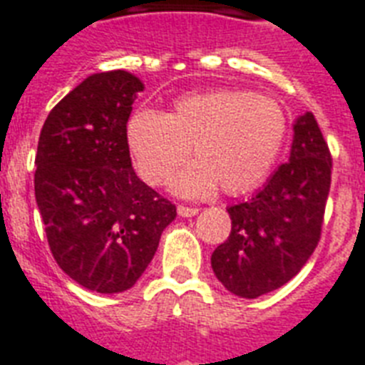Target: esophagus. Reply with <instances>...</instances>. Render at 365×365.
Masks as SVG:
<instances>
[{"label": "esophagus", "mask_w": 365, "mask_h": 365, "mask_svg": "<svg viewBox=\"0 0 365 365\" xmlns=\"http://www.w3.org/2000/svg\"><path fill=\"white\" fill-rule=\"evenodd\" d=\"M178 214L182 217H191V216H197L199 214V208H195V206H185V205H180L178 206Z\"/></svg>", "instance_id": "34e87169"}]
</instances>
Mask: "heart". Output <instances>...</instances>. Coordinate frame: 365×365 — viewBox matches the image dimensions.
I'll list each match as a JSON object with an SVG mask.
<instances>
[{"instance_id":"obj_1","label":"heart","mask_w":365,"mask_h":365,"mask_svg":"<svg viewBox=\"0 0 365 365\" xmlns=\"http://www.w3.org/2000/svg\"><path fill=\"white\" fill-rule=\"evenodd\" d=\"M288 136L282 104L244 88L183 94L168 113L140 110L126 125V142L140 176L163 185L193 148L197 157L172 182L182 195H206L220 185L239 195L265 180Z\"/></svg>"}]
</instances>
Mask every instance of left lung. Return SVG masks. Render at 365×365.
<instances>
[{"instance_id":"obj_1","label":"left lung","mask_w":365,"mask_h":365,"mask_svg":"<svg viewBox=\"0 0 365 365\" xmlns=\"http://www.w3.org/2000/svg\"><path fill=\"white\" fill-rule=\"evenodd\" d=\"M286 165L250 200L229 206L231 233L212 269L231 294L255 299L301 271L320 242L331 185V153L312 113L294 125Z\"/></svg>"}]
</instances>
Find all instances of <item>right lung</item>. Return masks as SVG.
Returning a JSON list of instances; mask_svg holds the SVG:
<instances>
[{"label": "right lung", "mask_w": 365, "mask_h": 365, "mask_svg": "<svg viewBox=\"0 0 365 365\" xmlns=\"http://www.w3.org/2000/svg\"><path fill=\"white\" fill-rule=\"evenodd\" d=\"M142 91L128 71L94 73L54 106L37 142L34 187L51 254L98 294L132 288L176 217L132 168L126 121Z\"/></svg>", "instance_id": "1"}]
</instances>
